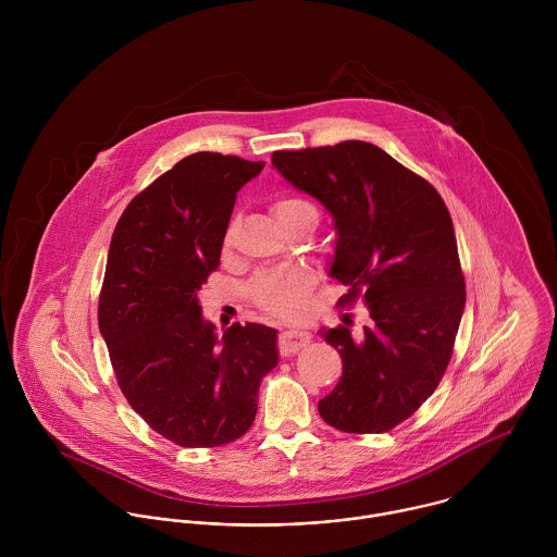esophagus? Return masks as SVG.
I'll list each match as a JSON object with an SVG mask.
<instances>
[{
  "instance_id": "1",
  "label": "esophagus",
  "mask_w": 557,
  "mask_h": 557,
  "mask_svg": "<svg viewBox=\"0 0 557 557\" xmlns=\"http://www.w3.org/2000/svg\"><path fill=\"white\" fill-rule=\"evenodd\" d=\"M309 343H311V332H307L302 327H287L281 334V351L283 354H296L298 349H302Z\"/></svg>"
}]
</instances>
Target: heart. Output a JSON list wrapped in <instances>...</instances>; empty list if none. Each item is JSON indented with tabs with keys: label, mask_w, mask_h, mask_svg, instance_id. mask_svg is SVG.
Wrapping results in <instances>:
<instances>
[{
	"label": "heart",
	"mask_w": 557,
	"mask_h": 557,
	"mask_svg": "<svg viewBox=\"0 0 557 557\" xmlns=\"http://www.w3.org/2000/svg\"><path fill=\"white\" fill-rule=\"evenodd\" d=\"M272 214L281 227L302 214H315L318 208L298 195H281L272 203ZM313 287V274L305 268H281L257 274L250 283V298L257 307L274 315H296L307 307L309 292Z\"/></svg>",
	"instance_id": "b5f03b06"
}]
</instances>
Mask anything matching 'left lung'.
<instances>
[{"mask_svg": "<svg viewBox=\"0 0 557 557\" xmlns=\"http://www.w3.org/2000/svg\"><path fill=\"white\" fill-rule=\"evenodd\" d=\"M272 164L332 214L330 276L369 309L360 332L319 334L341 354L343 375L319 400L321 418L345 433H384L433 395L453 356L466 281L450 212L440 193L382 148L343 141L274 152Z\"/></svg>", "mask_w": 557, "mask_h": 557, "instance_id": "1", "label": "left lung"}]
</instances>
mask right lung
Returning <instances> with one entry per match:
<instances>
[{
  "label": "right lung",
  "mask_w": 557,
  "mask_h": 557,
  "mask_svg": "<svg viewBox=\"0 0 557 557\" xmlns=\"http://www.w3.org/2000/svg\"><path fill=\"white\" fill-rule=\"evenodd\" d=\"M261 169L216 152L180 160L128 203L109 246L98 327L120 391L184 448L242 437L278 364L274 327L234 323L219 338L197 300L221 263L236 193Z\"/></svg>",
  "instance_id": "obj_1"
}]
</instances>
